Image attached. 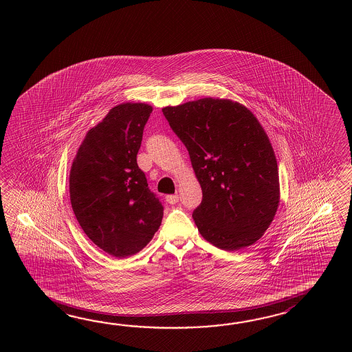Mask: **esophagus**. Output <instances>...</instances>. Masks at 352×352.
Returning <instances> with one entry per match:
<instances>
[{
	"label": "esophagus",
	"instance_id": "34e87169",
	"mask_svg": "<svg viewBox=\"0 0 352 352\" xmlns=\"http://www.w3.org/2000/svg\"><path fill=\"white\" fill-rule=\"evenodd\" d=\"M166 201L171 204V205H175L176 202H179V195H167L166 196Z\"/></svg>",
	"mask_w": 352,
	"mask_h": 352
}]
</instances>
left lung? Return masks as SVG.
<instances>
[{"label":"left lung","instance_id":"left-lung-1","mask_svg":"<svg viewBox=\"0 0 352 352\" xmlns=\"http://www.w3.org/2000/svg\"><path fill=\"white\" fill-rule=\"evenodd\" d=\"M162 112L186 146L202 201V238L223 250L253 245L270 228L280 192L277 158L259 120L230 99L202 98Z\"/></svg>","mask_w":352,"mask_h":352}]
</instances>
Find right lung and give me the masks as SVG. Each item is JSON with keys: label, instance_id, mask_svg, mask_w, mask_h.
Segmentation results:
<instances>
[{"label": "right lung", "instance_id": "1", "mask_svg": "<svg viewBox=\"0 0 352 352\" xmlns=\"http://www.w3.org/2000/svg\"><path fill=\"white\" fill-rule=\"evenodd\" d=\"M151 112L146 103L116 105L88 131L70 170L69 192L78 223L97 247L116 258L142 250L164 217V206L137 165Z\"/></svg>", "mask_w": 352, "mask_h": 352}]
</instances>
